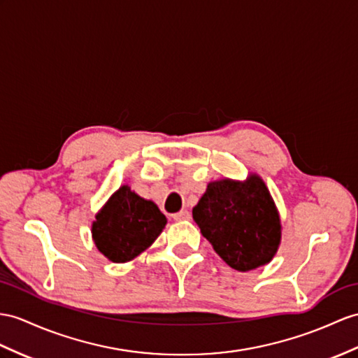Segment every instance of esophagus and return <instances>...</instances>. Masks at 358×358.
I'll return each instance as SVG.
<instances>
[{"label":"esophagus","mask_w":358,"mask_h":358,"mask_svg":"<svg viewBox=\"0 0 358 358\" xmlns=\"http://www.w3.org/2000/svg\"><path fill=\"white\" fill-rule=\"evenodd\" d=\"M173 219L176 222H184V220H189L191 219V214L184 209V211H179L176 214H173Z\"/></svg>","instance_id":"1"}]
</instances>
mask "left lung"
<instances>
[{
	"label": "left lung",
	"instance_id": "left-lung-1",
	"mask_svg": "<svg viewBox=\"0 0 358 358\" xmlns=\"http://www.w3.org/2000/svg\"><path fill=\"white\" fill-rule=\"evenodd\" d=\"M203 237L226 264L240 272L267 264L281 240V223L264 182H211L193 208Z\"/></svg>",
	"mask_w": 358,
	"mask_h": 358
}]
</instances>
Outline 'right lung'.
<instances>
[{"label": "right lung", "instance_id": "add662e5", "mask_svg": "<svg viewBox=\"0 0 358 358\" xmlns=\"http://www.w3.org/2000/svg\"><path fill=\"white\" fill-rule=\"evenodd\" d=\"M167 219L150 200L130 191L127 185L113 193L95 217V246L113 263H126L158 238Z\"/></svg>", "mask_w": 358, "mask_h": 358}]
</instances>
